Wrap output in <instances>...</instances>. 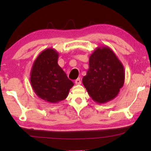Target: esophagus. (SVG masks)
I'll list each match as a JSON object with an SVG mask.
<instances>
[{
	"label": "esophagus",
	"instance_id": "1",
	"mask_svg": "<svg viewBox=\"0 0 151 151\" xmlns=\"http://www.w3.org/2000/svg\"><path fill=\"white\" fill-rule=\"evenodd\" d=\"M75 83L76 85H81V81L80 78L76 79L75 81Z\"/></svg>",
	"mask_w": 151,
	"mask_h": 151
}]
</instances>
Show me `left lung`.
<instances>
[{
    "mask_svg": "<svg viewBox=\"0 0 151 151\" xmlns=\"http://www.w3.org/2000/svg\"><path fill=\"white\" fill-rule=\"evenodd\" d=\"M122 63L108 47H97L89 57V68L83 83L90 96L99 104L118 95L124 83Z\"/></svg>",
    "mask_w": 151,
    "mask_h": 151,
    "instance_id": "obj_1",
    "label": "left lung"
}]
</instances>
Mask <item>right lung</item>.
<instances>
[{"instance_id": "1", "label": "right lung", "mask_w": 151, "mask_h": 151, "mask_svg": "<svg viewBox=\"0 0 151 151\" xmlns=\"http://www.w3.org/2000/svg\"><path fill=\"white\" fill-rule=\"evenodd\" d=\"M58 52L47 48L36 58L30 70V81L35 94L48 103L65 100L74 83L58 65Z\"/></svg>"}]
</instances>
